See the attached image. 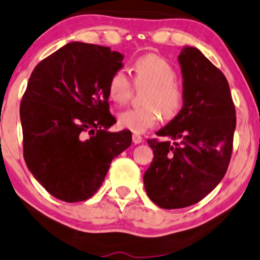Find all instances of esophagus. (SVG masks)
Returning <instances> with one entry per match:
<instances>
[{"instance_id":"esophagus-1","label":"esophagus","mask_w":260,"mask_h":260,"mask_svg":"<svg viewBox=\"0 0 260 260\" xmlns=\"http://www.w3.org/2000/svg\"><path fill=\"white\" fill-rule=\"evenodd\" d=\"M132 139H133V143L136 144V145H138V144H140V143H143V138H141L140 136H138V134H133Z\"/></svg>"}]
</instances>
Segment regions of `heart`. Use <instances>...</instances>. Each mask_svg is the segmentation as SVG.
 Returning <instances> with one entry per match:
<instances>
[{
    "instance_id": "obj_1",
    "label": "heart",
    "mask_w": 260,
    "mask_h": 260,
    "mask_svg": "<svg viewBox=\"0 0 260 260\" xmlns=\"http://www.w3.org/2000/svg\"><path fill=\"white\" fill-rule=\"evenodd\" d=\"M132 73L136 85H149L143 108L124 110L119 115V124L133 133H144L153 128L160 120H172L177 116L183 106V93L175 84L176 73L168 61L158 55H144L134 62ZM132 83L126 71L119 70L111 75L108 83L110 100L122 106L129 100Z\"/></svg>"
}]
</instances>
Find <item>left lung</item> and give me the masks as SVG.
Returning a JSON list of instances; mask_svg holds the SVG:
<instances>
[{"label": "left lung", "mask_w": 260, "mask_h": 260, "mask_svg": "<svg viewBox=\"0 0 260 260\" xmlns=\"http://www.w3.org/2000/svg\"><path fill=\"white\" fill-rule=\"evenodd\" d=\"M183 106L147 140L153 159L144 174L152 202L163 209H182L200 202L221 182L231 162L236 126L235 107L224 74L202 51L182 48Z\"/></svg>", "instance_id": "8db88e82"}]
</instances>
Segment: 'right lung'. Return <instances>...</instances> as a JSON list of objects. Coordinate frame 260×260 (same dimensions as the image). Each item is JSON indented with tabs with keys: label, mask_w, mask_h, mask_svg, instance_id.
Listing matches in <instances>:
<instances>
[{
	"label": "right lung",
	"mask_w": 260,
	"mask_h": 260,
	"mask_svg": "<svg viewBox=\"0 0 260 260\" xmlns=\"http://www.w3.org/2000/svg\"><path fill=\"white\" fill-rule=\"evenodd\" d=\"M123 55L72 42L39 62L20 104L24 158L35 179L67 203L100 189L110 163L132 144V133L109 132L108 83Z\"/></svg>",
	"instance_id": "obj_1"
}]
</instances>
